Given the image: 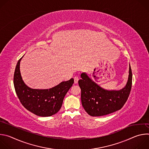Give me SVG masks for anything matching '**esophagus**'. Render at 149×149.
<instances>
[{
	"label": "esophagus",
	"mask_w": 149,
	"mask_h": 149,
	"mask_svg": "<svg viewBox=\"0 0 149 149\" xmlns=\"http://www.w3.org/2000/svg\"><path fill=\"white\" fill-rule=\"evenodd\" d=\"M74 79V83L77 84L78 82V80H79V77H75Z\"/></svg>",
	"instance_id": "esophagus-1"
}]
</instances>
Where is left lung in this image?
Masks as SVG:
<instances>
[{"label":"left lung","instance_id":"8db88e82","mask_svg":"<svg viewBox=\"0 0 149 149\" xmlns=\"http://www.w3.org/2000/svg\"><path fill=\"white\" fill-rule=\"evenodd\" d=\"M81 78L78 84L81 90L82 107L93 117L107 115L120 110L128 99L132 88V72L130 65L125 86L118 91L102 88L86 72L81 73Z\"/></svg>","mask_w":149,"mask_h":149}]
</instances>
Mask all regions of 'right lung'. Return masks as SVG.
I'll return each instance as SVG.
<instances>
[{
  "label": "right lung",
  "instance_id": "right-lung-1",
  "mask_svg": "<svg viewBox=\"0 0 149 149\" xmlns=\"http://www.w3.org/2000/svg\"><path fill=\"white\" fill-rule=\"evenodd\" d=\"M23 56L17 63L13 78L15 91L21 104L38 116L49 117L57 113L64 97L74 84V79L62 81L49 89L31 88L23 81L20 71V62Z\"/></svg>",
  "mask_w": 149,
  "mask_h": 149
}]
</instances>
